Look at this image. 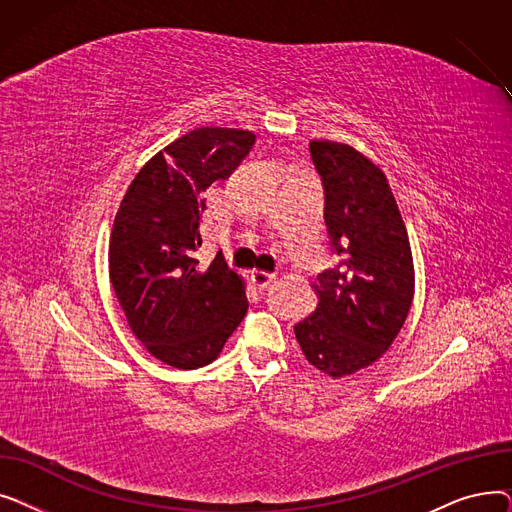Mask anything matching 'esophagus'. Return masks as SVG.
<instances>
[{
    "label": "esophagus",
    "instance_id": "obj_1",
    "mask_svg": "<svg viewBox=\"0 0 512 512\" xmlns=\"http://www.w3.org/2000/svg\"><path fill=\"white\" fill-rule=\"evenodd\" d=\"M276 278V274H270V272H263V270H253L251 272V282L257 286V288H265L270 286V282Z\"/></svg>",
    "mask_w": 512,
    "mask_h": 512
}]
</instances>
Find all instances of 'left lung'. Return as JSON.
Returning <instances> with one entry per match:
<instances>
[{
	"label": "left lung",
	"mask_w": 512,
	"mask_h": 512,
	"mask_svg": "<svg viewBox=\"0 0 512 512\" xmlns=\"http://www.w3.org/2000/svg\"><path fill=\"white\" fill-rule=\"evenodd\" d=\"M326 191L336 270L319 276L317 307L294 326L307 361L338 380L378 361L398 336L415 294L407 226L384 172L346 143L311 141Z\"/></svg>",
	"instance_id": "left-lung-1"
}]
</instances>
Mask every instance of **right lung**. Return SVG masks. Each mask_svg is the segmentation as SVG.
Returning a JSON list of instances; mask_svg holds the SVG:
<instances>
[{
	"label": "right lung",
	"mask_w": 512,
	"mask_h": 512,
	"mask_svg": "<svg viewBox=\"0 0 512 512\" xmlns=\"http://www.w3.org/2000/svg\"><path fill=\"white\" fill-rule=\"evenodd\" d=\"M255 143L251 130L203 126L157 151L137 172L110 236V282L128 328L161 363L197 369L218 359L247 315V282L215 257L205 270L203 193L226 180Z\"/></svg>",
	"instance_id": "add662e5"
}]
</instances>
